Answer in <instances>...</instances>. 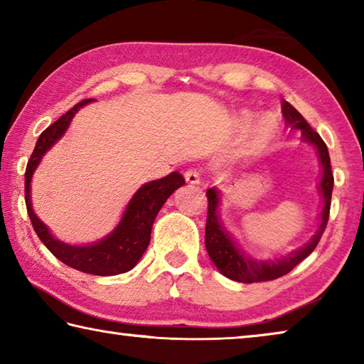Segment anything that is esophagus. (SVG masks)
<instances>
[{
    "label": "esophagus",
    "instance_id": "obj_1",
    "mask_svg": "<svg viewBox=\"0 0 364 364\" xmlns=\"http://www.w3.org/2000/svg\"><path fill=\"white\" fill-rule=\"evenodd\" d=\"M184 180L191 184H199L200 181V171L197 168H189L184 171Z\"/></svg>",
    "mask_w": 364,
    "mask_h": 364
}]
</instances>
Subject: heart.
<instances>
[{
    "instance_id": "b5f03b06",
    "label": "heart",
    "mask_w": 364,
    "mask_h": 364,
    "mask_svg": "<svg viewBox=\"0 0 364 364\" xmlns=\"http://www.w3.org/2000/svg\"><path fill=\"white\" fill-rule=\"evenodd\" d=\"M258 132H260V134L262 136H268V133H269V130H268V125L267 123H260V127H258Z\"/></svg>"
}]
</instances>
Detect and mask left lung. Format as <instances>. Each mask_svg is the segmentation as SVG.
Returning <instances> with one entry per match:
<instances>
[{
  "mask_svg": "<svg viewBox=\"0 0 364 364\" xmlns=\"http://www.w3.org/2000/svg\"><path fill=\"white\" fill-rule=\"evenodd\" d=\"M281 110L284 115V120L292 130L301 132V141H306L316 147L319 162L323 165V176L321 181L318 184L319 194L323 197V210H321V220H319V226L313 237L308 241L304 247L294 250L292 254L286 257L276 258V260H252V258L245 257L241 249L237 247L232 237L226 232L225 226L221 225L218 218V205H220V193L218 189L210 188L207 189V199H208V212H207V225H205V249L210 255V260L215 263V267L220 269V273L237 282H263V281H273L278 279L281 276L287 274L289 271L294 269L297 264L311 254L316 249V245L321 239L323 232L326 230L329 220V210H331V196L332 188H334V176H332L331 170V159L328 152V146L324 144L321 136L308 125V122L301 117L297 109L292 107L287 101L282 100Z\"/></svg>",
  "mask_w": 364,
  "mask_h": 364,
  "instance_id": "left-lung-1",
  "label": "left lung"
}]
</instances>
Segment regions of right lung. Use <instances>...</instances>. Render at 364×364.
<instances>
[{
	"instance_id": "add662e5",
	"label": "right lung",
	"mask_w": 364,
	"mask_h": 364,
	"mask_svg": "<svg viewBox=\"0 0 364 364\" xmlns=\"http://www.w3.org/2000/svg\"><path fill=\"white\" fill-rule=\"evenodd\" d=\"M93 100H83L77 106L59 117L40 134L36 146L30 156L26 170V205L30 221L40 241L46 245L51 254L65 263L67 267L75 268L82 273L96 276H114L130 271L143 257L151 241V230L157 213L165 200L183 186L184 178L173 171L160 180L146 183L141 186L128 202L123 212L120 223L115 230L95 244L88 245H70L60 242L49 232L48 226L36 217L32 207V196H30V183H32L33 171L38 167L45 154L51 149L56 141L64 136L70 122L80 109Z\"/></svg>"
}]
</instances>
